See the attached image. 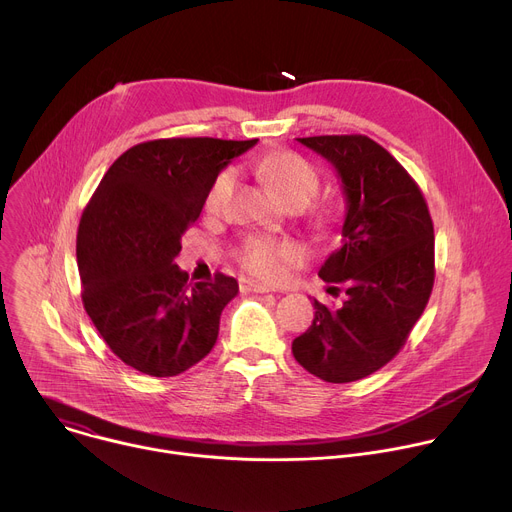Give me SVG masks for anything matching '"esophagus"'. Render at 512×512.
I'll list each match as a JSON object with an SVG mask.
<instances>
[{
	"instance_id": "obj_1",
	"label": "esophagus",
	"mask_w": 512,
	"mask_h": 512,
	"mask_svg": "<svg viewBox=\"0 0 512 512\" xmlns=\"http://www.w3.org/2000/svg\"><path fill=\"white\" fill-rule=\"evenodd\" d=\"M241 289L249 291V294H267V291H271L267 285L257 283V281H247V279L241 281Z\"/></svg>"
}]
</instances>
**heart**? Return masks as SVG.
I'll return each instance as SVG.
<instances>
[{
	"mask_svg": "<svg viewBox=\"0 0 512 512\" xmlns=\"http://www.w3.org/2000/svg\"><path fill=\"white\" fill-rule=\"evenodd\" d=\"M259 174L271 194H275L283 204L291 200H302L308 204L312 196L318 192L320 176L316 168L294 152H273L259 162ZM233 186V174L223 172L212 184L206 194L204 206L214 212L221 208ZM306 257V249L294 241H273L265 237H251L243 251L241 263L243 267L267 281H277L285 275L289 265H296Z\"/></svg>",
	"mask_w": 512,
	"mask_h": 512,
	"instance_id": "obj_1",
	"label": "heart"
}]
</instances>
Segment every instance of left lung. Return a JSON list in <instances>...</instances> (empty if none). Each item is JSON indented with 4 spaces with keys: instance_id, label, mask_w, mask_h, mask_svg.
Segmentation results:
<instances>
[{
    "instance_id": "left-lung-1",
    "label": "left lung",
    "mask_w": 512,
    "mask_h": 512,
    "mask_svg": "<svg viewBox=\"0 0 512 512\" xmlns=\"http://www.w3.org/2000/svg\"><path fill=\"white\" fill-rule=\"evenodd\" d=\"M298 141L342 182V241L318 275L346 298L336 308L314 300V322L291 352L314 377L352 383L385 367L423 314L435 277L433 223L415 180L371 137Z\"/></svg>"
}]
</instances>
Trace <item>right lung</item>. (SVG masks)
Instances as JSON below:
<instances>
[{
	"instance_id": "obj_1",
	"label": "right lung",
	"mask_w": 512,
	"mask_h": 512,
	"mask_svg": "<svg viewBox=\"0 0 512 512\" xmlns=\"http://www.w3.org/2000/svg\"><path fill=\"white\" fill-rule=\"evenodd\" d=\"M255 143H137L113 162L87 204L77 235L83 304L107 346L135 371L176 377L212 350L239 283L223 273L212 283H188L174 259L218 174Z\"/></svg>"
}]
</instances>
